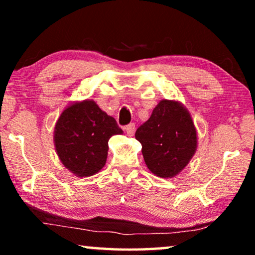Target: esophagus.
Here are the masks:
<instances>
[{
	"instance_id": "esophagus-1",
	"label": "esophagus",
	"mask_w": 255,
	"mask_h": 255,
	"mask_svg": "<svg viewBox=\"0 0 255 255\" xmlns=\"http://www.w3.org/2000/svg\"><path fill=\"white\" fill-rule=\"evenodd\" d=\"M125 131H127V133H128V135H133L134 134V131H135V125H134V123H130L128 125H127V127H125Z\"/></svg>"
}]
</instances>
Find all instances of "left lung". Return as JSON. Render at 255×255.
<instances>
[{
    "mask_svg": "<svg viewBox=\"0 0 255 255\" xmlns=\"http://www.w3.org/2000/svg\"><path fill=\"white\" fill-rule=\"evenodd\" d=\"M147 168L170 179L182 172L197 149V131L191 115L179 101L161 100L151 117L135 131Z\"/></svg>",
    "mask_w": 255,
    "mask_h": 255,
    "instance_id": "1",
    "label": "left lung"
}]
</instances>
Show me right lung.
Masks as SVG:
<instances>
[{
  "instance_id": "right-lung-1",
  "label": "right lung",
  "mask_w": 255,
  "mask_h": 255,
  "mask_svg": "<svg viewBox=\"0 0 255 255\" xmlns=\"http://www.w3.org/2000/svg\"><path fill=\"white\" fill-rule=\"evenodd\" d=\"M55 152L65 168L78 177L92 176L106 165L108 141L123 134L116 120L95 101H76L66 107L54 127Z\"/></svg>"
}]
</instances>
